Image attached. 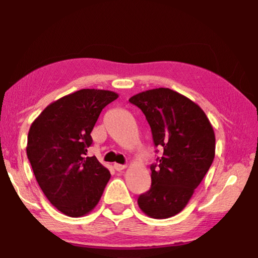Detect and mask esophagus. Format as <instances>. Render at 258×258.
<instances>
[{
    "label": "esophagus",
    "mask_w": 258,
    "mask_h": 258,
    "mask_svg": "<svg viewBox=\"0 0 258 258\" xmlns=\"http://www.w3.org/2000/svg\"><path fill=\"white\" fill-rule=\"evenodd\" d=\"M125 165H122V164H117V163H115L114 164V169L116 170V171H122V170H124L125 169Z\"/></svg>",
    "instance_id": "1"
}]
</instances>
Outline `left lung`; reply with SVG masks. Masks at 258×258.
Wrapping results in <instances>:
<instances>
[{
	"label": "left lung",
	"mask_w": 258,
	"mask_h": 258,
	"mask_svg": "<svg viewBox=\"0 0 258 258\" xmlns=\"http://www.w3.org/2000/svg\"><path fill=\"white\" fill-rule=\"evenodd\" d=\"M143 111L155 147L162 157L151 164V187L138 197V206L154 219L171 218L184 207L210 170L215 156V135L204 110L170 88L132 96Z\"/></svg>",
	"instance_id": "obj_1"
}]
</instances>
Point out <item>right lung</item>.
<instances>
[{
	"label": "right lung",
	"mask_w": 258,
	"mask_h": 258,
	"mask_svg": "<svg viewBox=\"0 0 258 258\" xmlns=\"http://www.w3.org/2000/svg\"><path fill=\"white\" fill-rule=\"evenodd\" d=\"M116 93L80 89L52 102L32 122L27 155L48 201L71 218L88 214L101 198L110 172L95 156L86 157L91 133Z\"/></svg>",
	"instance_id": "add662e5"
}]
</instances>
